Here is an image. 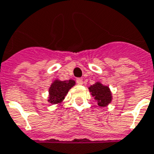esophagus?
Returning a JSON list of instances; mask_svg holds the SVG:
<instances>
[{"instance_id":"34e87169","label":"esophagus","mask_w":154,"mask_h":154,"mask_svg":"<svg viewBox=\"0 0 154 154\" xmlns=\"http://www.w3.org/2000/svg\"><path fill=\"white\" fill-rule=\"evenodd\" d=\"M76 83L79 85H83V80L81 79H76Z\"/></svg>"}]
</instances>
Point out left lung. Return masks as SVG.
Here are the masks:
<instances>
[{
	"label": "left lung",
	"mask_w": 154,
	"mask_h": 154,
	"mask_svg": "<svg viewBox=\"0 0 154 154\" xmlns=\"http://www.w3.org/2000/svg\"><path fill=\"white\" fill-rule=\"evenodd\" d=\"M89 92L100 107L107 106L112 100V94L108 86L102 85L100 82H96L89 88Z\"/></svg>",
	"instance_id": "obj_1"
}]
</instances>
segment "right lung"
I'll use <instances>...</instances> for the list:
<instances>
[{
    "label": "right lung",
    "mask_w": 154,
    "mask_h": 154,
    "mask_svg": "<svg viewBox=\"0 0 154 154\" xmlns=\"http://www.w3.org/2000/svg\"><path fill=\"white\" fill-rule=\"evenodd\" d=\"M75 85V81L73 79L61 81L55 79L51 84L49 89V100L48 102L53 104L60 103L64 100L69 90Z\"/></svg>",
    "instance_id": "obj_1"
}]
</instances>
